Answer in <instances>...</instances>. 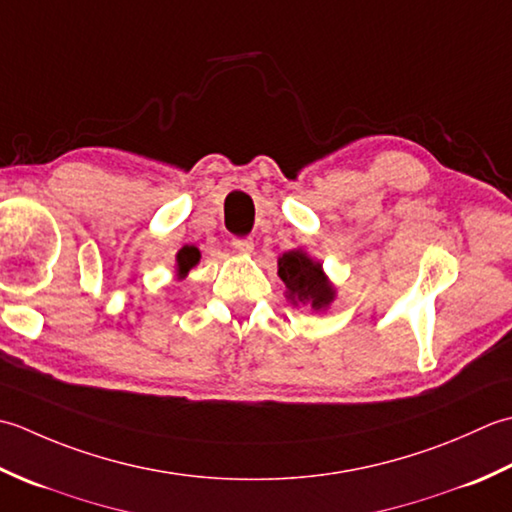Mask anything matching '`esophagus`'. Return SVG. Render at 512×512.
I'll list each match as a JSON object with an SVG mask.
<instances>
[{"label": "esophagus", "mask_w": 512, "mask_h": 512, "mask_svg": "<svg viewBox=\"0 0 512 512\" xmlns=\"http://www.w3.org/2000/svg\"><path fill=\"white\" fill-rule=\"evenodd\" d=\"M232 245H234V249H236L238 254H252V249H254V241L249 236L234 238Z\"/></svg>", "instance_id": "1"}]
</instances>
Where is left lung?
<instances>
[{
    "label": "left lung",
    "mask_w": 512,
    "mask_h": 512,
    "mask_svg": "<svg viewBox=\"0 0 512 512\" xmlns=\"http://www.w3.org/2000/svg\"><path fill=\"white\" fill-rule=\"evenodd\" d=\"M322 265L314 263L307 254L287 252L278 260V276L289 289L294 302H309L314 309H325L333 300V289L322 274Z\"/></svg>",
    "instance_id": "1"
}]
</instances>
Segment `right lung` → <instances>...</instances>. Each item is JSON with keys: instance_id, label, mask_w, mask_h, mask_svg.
Wrapping results in <instances>:
<instances>
[{"instance_id": "add662e5", "label": "right lung", "mask_w": 512, "mask_h": 512, "mask_svg": "<svg viewBox=\"0 0 512 512\" xmlns=\"http://www.w3.org/2000/svg\"><path fill=\"white\" fill-rule=\"evenodd\" d=\"M201 258V252L194 245H185L179 254H176V265H179V274H187Z\"/></svg>"}]
</instances>
